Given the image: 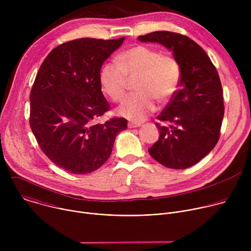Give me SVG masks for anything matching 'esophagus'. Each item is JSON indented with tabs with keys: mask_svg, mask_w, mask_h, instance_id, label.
<instances>
[{
	"mask_svg": "<svg viewBox=\"0 0 251 251\" xmlns=\"http://www.w3.org/2000/svg\"><path fill=\"white\" fill-rule=\"evenodd\" d=\"M140 126H141L140 123H134V122L128 123V128H136V127H140Z\"/></svg>",
	"mask_w": 251,
	"mask_h": 251,
	"instance_id": "1",
	"label": "esophagus"
}]
</instances>
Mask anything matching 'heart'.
<instances>
[{"label": "heart", "mask_w": 251, "mask_h": 251, "mask_svg": "<svg viewBox=\"0 0 251 251\" xmlns=\"http://www.w3.org/2000/svg\"><path fill=\"white\" fill-rule=\"evenodd\" d=\"M99 77L102 90L114 102L124 98L128 78L137 77L134 84L137 92L124 100L118 114L140 122L156 110V99L166 103L176 95L181 82V69L173 56L137 45L121 52L117 62L105 63Z\"/></svg>", "instance_id": "b5f03b06"}]
</instances>
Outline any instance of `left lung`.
<instances>
[{
	"label": "left lung",
	"mask_w": 251,
	"mask_h": 251,
	"mask_svg": "<svg viewBox=\"0 0 251 251\" xmlns=\"http://www.w3.org/2000/svg\"><path fill=\"white\" fill-rule=\"evenodd\" d=\"M138 41L163 45L181 69L180 88L157 117L168 126L155 124L160 137L149 154L167 168L192 167L216 147L221 136L225 105L217 68L187 35L161 30L140 35Z\"/></svg>",
	"instance_id": "obj_1"
}]
</instances>
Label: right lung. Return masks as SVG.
I'll return each mask as SVG.
<instances>
[{
    "mask_svg": "<svg viewBox=\"0 0 251 251\" xmlns=\"http://www.w3.org/2000/svg\"><path fill=\"white\" fill-rule=\"evenodd\" d=\"M78 39L53 49L42 63L29 101L30 129L46 156L76 175L99 169L111 155L125 118L97 119L110 109L100 84V69L124 42Z\"/></svg>",
    "mask_w": 251,
    "mask_h": 251,
    "instance_id": "1",
    "label": "right lung"
}]
</instances>
